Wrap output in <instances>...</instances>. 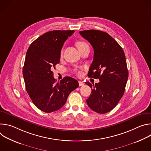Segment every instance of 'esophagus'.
<instances>
[{
  "label": "esophagus",
  "instance_id": "34e87169",
  "mask_svg": "<svg viewBox=\"0 0 151 151\" xmlns=\"http://www.w3.org/2000/svg\"><path fill=\"white\" fill-rule=\"evenodd\" d=\"M84 85V83L81 81H79V86H83Z\"/></svg>",
  "mask_w": 151,
  "mask_h": 151
}]
</instances>
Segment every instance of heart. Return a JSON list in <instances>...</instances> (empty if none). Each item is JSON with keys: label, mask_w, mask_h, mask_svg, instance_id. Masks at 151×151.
<instances>
[{"label": "heart", "mask_w": 151, "mask_h": 151, "mask_svg": "<svg viewBox=\"0 0 151 151\" xmlns=\"http://www.w3.org/2000/svg\"><path fill=\"white\" fill-rule=\"evenodd\" d=\"M87 46H88V45L83 42H78L77 43V47H78V49H80L81 48H83L84 47H87ZM62 54H63V50H61V55H62ZM75 72L76 73H78V75L81 74V72L79 71V70H75Z\"/></svg>", "instance_id": "b5f03b06"}]
</instances>
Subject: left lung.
Masks as SVG:
<instances>
[{
	"instance_id": "1",
	"label": "left lung",
	"mask_w": 151,
	"mask_h": 151,
	"mask_svg": "<svg viewBox=\"0 0 151 151\" xmlns=\"http://www.w3.org/2000/svg\"><path fill=\"white\" fill-rule=\"evenodd\" d=\"M94 49V58L88 76L99 79V83L85 82L91 94L87 99L91 109L103 114L112 111L122 96L128 78L124 52L118 42L108 33L90 30L80 31Z\"/></svg>"
}]
</instances>
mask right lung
<instances>
[{
    "label": "right lung",
    "instance_id": "obj_1",
    "mask_svg": "<svg viewBox=\"0 0 151 151\" xmlns=\"http://www.w3.org/2000/svg\"><path fill=\"white\" fill-rule=\"evenodd\" d=\"M74 30H53L33 41L26 52L23 74L26 91L40 111L51 113L66 103L69 94L78 87V81L66 76L55 83L52 69L60 63L61 48Z\"/></svg>",
    "mask_w": 151,
    "mask_h": 151
}]
</instances>
